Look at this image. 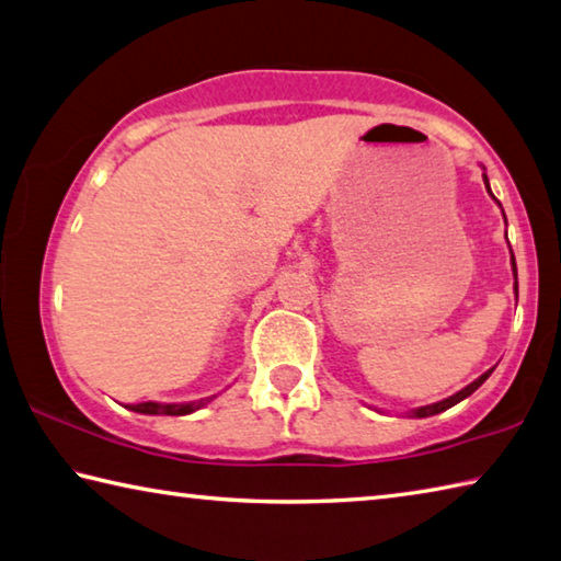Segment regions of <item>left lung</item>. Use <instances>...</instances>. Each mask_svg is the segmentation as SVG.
Here are the masks:
<instances>
[{
    "mask_svg": "<svg viewBox=\"0 0 561 561\" xmlns=\"http://www.w3.org/2000/svg\"><path fill=\"white\" fill-rule=\"evenodd\" d=\"M483 181H485V188H488V193H491V186H488V176L483 174ZM513 272H515V279H517V270H515V257H513ZM515 291H517V282H515ZM493 370H488V373H483L481 378H478L476 382H471L468 387H463L461 392H456L454 397H449V400H442V402H436V404H426V407H420V410H414L412 412V416H432V414H439V412H444V410H449V407H454V404H458L461 400H466L468 394H473L478 387H481L485 380H488V375H491Z\"/></svg>",
    "mask_w": 561,
    "mask_h": 561,
    "instance_id": "obj_1",
    "label": "left lung"
}]
</instances>
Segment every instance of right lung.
I'll return each instance as SVG.
<instances>
[{
  "mask_svg": "<svg viewBox=\"0 0 561 561\" xmlns=\"http://www.w3.org/2000/svg\"><path fill=\"white\" fill-rule=\"evenodd\" d=\"M213 397L208 400H198V402H188V404H159V402H141V404H131L129 410L131 412H139V414H171V416H179V414H188V412H196L201 410L203 404H208Z\"/></svg>",
  "mask_w": 561,
  "mask_h": 561,
  "instance_id": "add662e5",
  "label": "right lung"
}]
</instances>
